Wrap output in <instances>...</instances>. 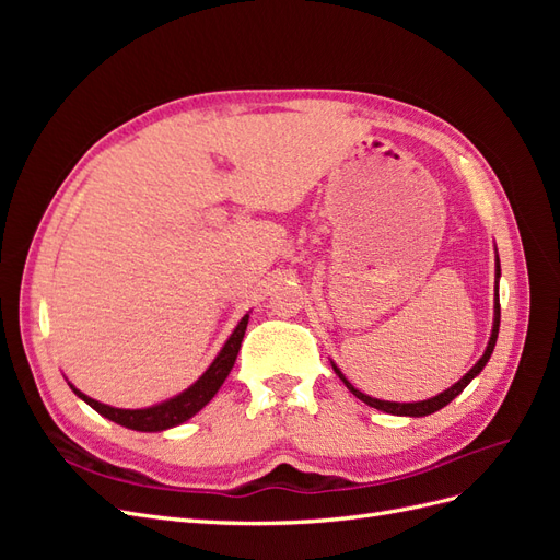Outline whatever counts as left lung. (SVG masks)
<instances>
[{
    "label": "left lung",
    "instance_id": "8db88e82",
    "mask_svg": "<svg viewBox=\"0 0 560 560\" xmlns=\"http://www.w3.org/2000/svg\"><path fill=\"white\" fill-rule=\"evenodd\" d=\"M500 257H498V247H495V299H493V329H490V338H488V346H486V350H483V354L479 358V362L474 364L467 374L457 381V383H453L448 389H444V393H439V395H434V397H430V399H422V401H385V399H376V397H369V395H364V393H360L358 387H354L346 376H343V371L338 369L334 362H331V366H334V371H336V376L343 381V385L350 389V393L358 397V399H362L364 404H369V406H374V409H378V411H385V413H393V416H409V418H422V416H430V413H434V411H439V409H444L446 404H451L457 395L463 393V389L477 378L481 371H483V366L488 364V360H490V354H493V350H495V343H498V331H500Z\"/></svg>",
    "mask_w": 560,
    "mask_h": 560
}]
</instances>
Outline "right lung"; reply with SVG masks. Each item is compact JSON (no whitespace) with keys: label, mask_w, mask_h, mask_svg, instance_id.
<instances>
[{"label":"right lung","mask_w":560,"mask_h":560,"mask_svg":"<svg viewBox=\"0 0 560 560\" xmlns=\"http://www.w3.org/2000/svg\"><path fill=\"white\" fill-rule=\"evenodd\" d=\"M249 313H245L241 317V322L235 325V329L226 338L222 350L217 352L212 364L202 371V376L186 387L184 393L165 399V401L144 406V409H118V406H109V404L97 401L89 395H83L81 389H77L70 381L67 383H70L72 393L79 399L86 401L91 409H95L100 416H105L107 420L116 422V425L128 428V430H138V432H163V430L177 428V425H182V422L194 418L200 409H206L210 399L219 393V387L224 385L226 376L231 374V369L235 364V358H238V350H241L243 336H245L247 322H249Z\"/></svg>","instance_id":"obj_1"}]
</instances>
